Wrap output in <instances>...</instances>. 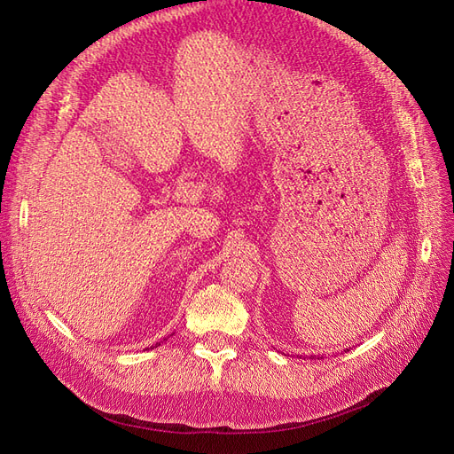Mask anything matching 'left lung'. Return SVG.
<instances>
[{"label": "left lung", "mask_w": 454, "mask_h": 454, "mask_svg": "<svg viewBox=\"0 0 454 454\" xmlns=\"http://www.w3.org/2000/svg\"><path fill=\"white\" fill-rule=\"evenodd\" d=\"M347 350H348V348H347ZM312 358H314V356H312Z\"/></svg>", "instance_id": "8db88e82"}]
</instances>
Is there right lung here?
I'll return each mask as SVG.
<instances>
[{
  "mask_svg": "<svg viewBox=\"0 0 454 454\" xmlns=\"http://www.w3.org/2000/svg\"><path fill=\"white\" fill-rule=\"evenodd\" d=\"M157 345H160V342H157ZM157 345H155V347H157Z\"/></svg>",
  "mask_w": 454,
  "mask_h": 454,
  "instance_id": "1",
  "label": "right lung"
}]
</instances>
